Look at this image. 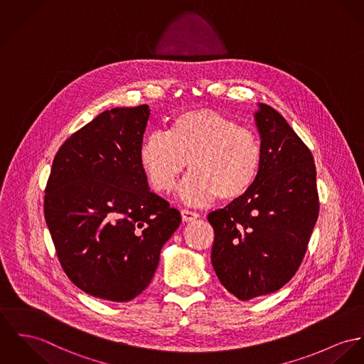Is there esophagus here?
I'll return each mask as SVG.
<instances>
[{
	"instance_id": "1",
	"label": "esophagus",
	"mask_w": 364,
	"mask_h": 364,
	"mask_svg": "<svg viewBox=\"0 0 364 364\" xmlns=\"http://www.w3.org/2000/svg\"><path fill=\"white\" fill-rule=\"evenodd\" d=\"M181 218H183V220H184L186 223H190V222L196 220V219L199 218V215H198L196 212H193V210L183 209V210H181Z\"/></svg>"
}]
</instances>
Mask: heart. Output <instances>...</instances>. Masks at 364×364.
<instances>
[{
  "mask_svg": "<svg viewBox=\"0 0 364 364\" xmlns=\"http://www.w3.org/2000/svg\"><path fill=\"white\" fill-rule=\"evenodd\" d=\"M139 162L151 187L173 190L188 162L191 173L177 190L181 200L203 205L218 196L232 202L255 184L262 149L256 136L232 119L210 109L177 114L166 133L155 132L141 142Z\"/></svg>",
  "mask_w": 364,
  "mask_h": 364,
  "instance_id": "1",
  "label": "heart"
}]
</instances>
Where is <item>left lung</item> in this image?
I'll list each match as a JSON object with an SVG mask.
<instances>
[{"mask_svg":"<svg viewBox=\"0 0 364 364\" xmlns=\"http://www.w3.org/2000/svg\"><path fill=\"white\" fill-rule=\"evenodd\" d=\"M257 107V178L245 196L208 215L215 230L213 269L241 301L272 294L294 277L318 218L311 152L280 113Z\"/></svg>","mask_w":364,"mask_h":364,"instance_id":"left-lung-1","label":"left lung"}]
</instances>
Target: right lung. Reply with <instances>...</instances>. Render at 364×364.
Segmentation results:
<instances>
[{
  "mask_svg": "<svg viewBox=\"0 0 364 364\" xmlns=\"http://www.w3.org/2000/svg\"><path fill=\"white\" fill-rule=\"evenodd\" d=\"M148 105L100 113L56 152L44 216L66 276L127 302L149 285L180 212L151 191L139 162Z\"/></svg>",
  "mask_w": 364,
  "mask_h": 364,
  "instance_id": "right-lung-1",
  "label": "right lung"
}]
</instances>
